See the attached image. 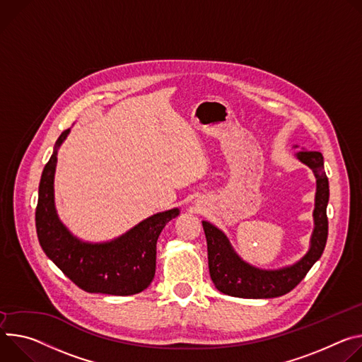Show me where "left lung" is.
Segmentation results:
<instances>
[{"mask_svg": "<svg viewBox=\"0 0 362 362\" xmlns=\"http://www.w3.org/2000/svg\"><path fill=\"white\" fill-rule=\"evenodd\" d=\"M308 165L316 178L313 231L308 253L296 263L276 270L259 269L249 264L233 249L227 235L210 221H203L207 238L209 269L214 286L230 296L246 299H269L286 295L306 276L310 267L322 256L328 238L327 206L329 202V182L324 170V156L317 151L302 149L295 153Z\"/></svg>", "mask_w": 362, "mask_h": 362, "instance_id": "1", "label": "left lung"}]
</instances>
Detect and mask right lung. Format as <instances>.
<instances>
[{"mask_svg":"<svg viewBox=\"0 0 362 362\" xmlns=\"http://www.w3.org/2000/svg\"><path fill=\"white\" fill-rule=\"evenodd\" d=\"M70 129L62 132L38 185L35 228L47 257L89 293L128 296L145 291L155 276L156 240L178 209L156 213L125 234L109 242L89 243L77 238L60 221L54 206V173L57 152Z\"/></svg>","mask_w":362,"mask_h":362,"instance_id":"right-lung-1","label":"right lung"}]
</instances>
